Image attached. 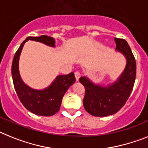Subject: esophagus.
I'll use <instances>...</instances> for the list:
<instances>
[{
    "mask_svg": "<svg viewBox=\"0 0 148 148\" xmlns=\"http://www.w3.org/2000/svg\"><path fill=\"white\" fill-rule=\"evenodd\" d=\"M74 75H75L76 80H77V81H78L79 79V77H80V74H79V71H75V73H74Z\"/></svg>",
    "mask_w": 148,
    "mask_h": 148,
    "instance_id": "esophagus-1",
    "label": "esophagus"
}]
</instances>
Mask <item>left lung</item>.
I'll return each instance as SVG.
<instances>
[{
	"label": "left lung",
	"mask_w": 148,
	"mask_h": 148,
	"mask_svg": "<svg viewBox=\"0 0 148 148\" xmlns=\"http://www.w3.org/2000/svg\"><path fill=\"white\" fill-rule=\"evenodd\" d=\"M116 50L126 59V66L119 77L107 86L97 84L86 76L79 78L86 94L83 106L90 115L105 117L114 115L121 109L133 91L136 76L135 57L127 41L115 38Z\"/></svg>",
	"instance_id": "8db88e82"
}]
</instances>
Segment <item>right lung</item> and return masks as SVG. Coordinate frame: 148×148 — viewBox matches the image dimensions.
<instances>
[{
    "label": "right lung",
    "mask_w": 148,
    "mask_h": 148,
    "mask_svg": "<svg viewBox=\"0 0 148 148\" xmlns=\"http://www.w3.org/2000/svg\"><path fill=\"white\" fill-rule=\"evenodd\" d=\"M36 41L50 47H55L52 37L41 36H29L21 43L14 56L12 64V76L14 87L21 102L29 112L41 116H51L60 110L64 95L76 81L74 72L66 75H58L49 86L43 89H34L24 83L19 73V58L25 42Z\"/></svg>",
    "instance_id": "add662e5"
}]
</instances>
